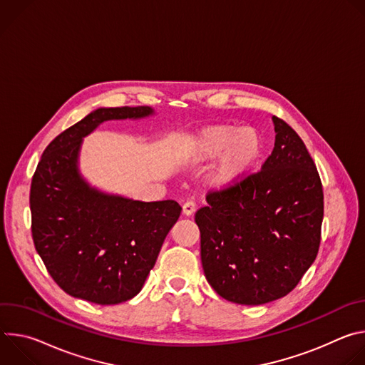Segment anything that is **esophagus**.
Listing matches in <instances>:
<instances>
[{
  "instance_id": "obj_1",
  "label": "esophagus",
  "mask_w": 365,
  "mask_h": 365,
  "mask_svg": "<svg viewBox=\"0 0 365 365\" xmlns=\"http://www.w3.org/2000/svg\"><path fill=\"white\" fill-rule=\"evenodd\" d=\"M182 211H183V215H186V217H190V215H193V212L196 211L195 202H192V200H187V202H185V203H183V207H182Z\"/></svg>"
}]
</instances>
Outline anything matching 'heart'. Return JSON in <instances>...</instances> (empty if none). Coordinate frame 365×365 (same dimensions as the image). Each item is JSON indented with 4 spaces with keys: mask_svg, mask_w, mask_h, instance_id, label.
I'll use <instances>...</instances> for the list:
<instances>
[{
    "mask_svg": "<svg viewBox=\"0 0 365 365\" xmlns=\"http://www.w3.org/2000/svg\"><path fill=\"white\" fill-rule=\"evenodd\" d=\"M263 150V140L252 127L232 124L207 125L196 131L185 145L190 165H203L218 159L210 175L212 189L227 192L240 186L254 170Z\"/></svg>",
    "mask_w": 365,
    "mask_h": 365,
    "instance_id": "heart-1",
    "label": "heart"
}]
</instances>
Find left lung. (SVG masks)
<instances>
[{
	"mask_svg": "<svg viewBox=\"0 0 365 365\" xmlns=\"http://www.w3.org/2000/svg\"><path fill=\"white\" fill-rule=\"evenodd\" d=\"M276 141L262 170L227 192H211L195 215L205 277L224 299L263 304L290 293L315 262L324 190L297 135L273 117Z\"/></svg>",
	"mask_w": 365,
	"mask_h": 365,
	"instance_id": "left-lung-1",
	"label": "left lung"
}]
</instances>
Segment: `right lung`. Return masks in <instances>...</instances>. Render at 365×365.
<instances>
[{"mask_svg":"<svg viewBox=\"0 0 365 365\" xmlns=\"http://www.w3.org/2000/svg\"><path fill=\"white\" fill-rule=\"evenodd\" d=\"M150 107L98 108L51 141L30 189L31 234L62 290L98 304L133 299L180 217L176 200L141 202L92 187L79 172L83 137L110 120H140Z\"/></svg>","mask_w":365,"mask_h":365,"instance_id":"1","label":"right lung"}]
</instances>
